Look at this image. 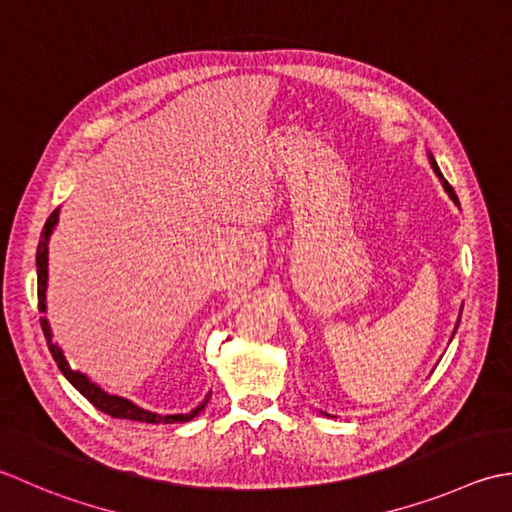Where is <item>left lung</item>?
<instances>
[{
	"instance_id": "left-lung-1",
	"label": "left lung",
	"mask_w": 512,
	"mask_h": 512,
	"mask_svg": "<svg viewBox=\"0 0 512 512\" xmlns=\"http://www.w3.org/2000/svg\"><path fill=\"white\" fill-rule=\"evenodd\" d=\"M431 165H433V170H435V172H437V176H440V179H442V181H444V187H446V192H448V194H451V198H453V201H455V203H457V194H455V190H453V187H451V185H448V181H446V179H444V176H442V172H440V168H437V163H435V161H433V156H431Z\"/></svg>"
}]
</instances>
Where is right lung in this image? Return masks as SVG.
I'll return each mask as SVG.
<instances>
[{
  "label": "right lung",
  "instance_id": "right-lung-1",
  "mask_svg": "<svg viewBox=\"0 0 512 512\" xmlns=\"http://www.w3.org/2000/svg\"><path fill=\"white\" fill-rule=\"evenodd\" d=\"M59 221V207L55 212L48 216V221L44 225V232H41L39 238V245H37V300H39V311H46V283H48V238L52 227L57 225ZM41 322V331H44V336L48 340V349L52 353V358H55L59 371L66 375V380L75 387L83 398H86L92 406H97L99 411H103L110 417H119V420H134V422H148V424H174V422H190L192 417H196L205 409L207 400H210L212 391L207 393V398L196 406L192 413H181V415H159V413H152V411H145L141 406L132 404L130 400H123L117 398V395H108L106 391H101L95 382H90L86 375L79 373V371H72L68 367V362L64 358V353L57 347L55 342H52V333L48 327V320L46 318H39Z\"/></svg>",
  "mask_w": 512,
  "mask_h": 512
}]
</instances>
